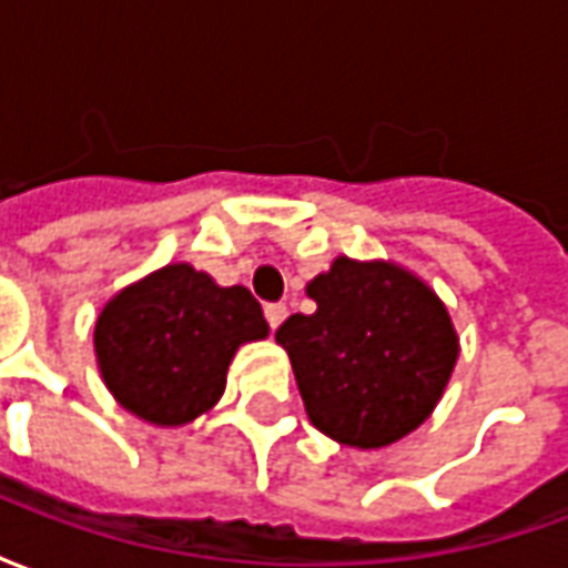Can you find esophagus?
I'll return each instance as SVG.
<instances>
[{
    "instance_id": "esophagus-1",
    "label": "esophagus",
    "mask_w": 568,
    "mask_h": 568,
    "mask_svg": "<svg viewBox=\"0 0 568 568\" xmlns=\"http://www.w3.org/2000/svg\"><path fill=\"white\" fill-rule=\"evenodd\" d=\"M264 316H267L271 328L276 332V328L285 322V316H288V307H285V304H267V307H264Z\"/></svg>"
}]
</instances>
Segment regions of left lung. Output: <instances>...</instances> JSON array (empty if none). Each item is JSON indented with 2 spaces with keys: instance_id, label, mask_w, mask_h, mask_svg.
Listing matches in <instances>:
<instances>
[{
  "instance_id": "obj_1",
  "label": "left lung",
  "mask_w": 568,
  "mask_h": 568,
  "mask_svg": "<svg viewBox=\"0 0 568 568\" xmlns=\"http://www.w3.org/2000/svg\"><path fill=\"white\" fill-rule=\"evenodd\" d=\"M316 313L280 325L307 417L322 435L381 450L432 417L459 358L435 288L395 261L337 255L307 283Z\"/></svg>"
}]
</instances>
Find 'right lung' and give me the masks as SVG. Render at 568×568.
Returning <instances> with one entry per match:
<instances>
[{"label": "right lung", "instance_id": "add662e5", "mask_svg": "<svg viewBox=\"0 0 568 568\" xmlns=\"http://www.w3.org/2000/svg\"><path fill=\"white\" fill-rule=\"evenodd\" d=\"M267 334L246 285H219L173 261L105 301L93 353L118 405L151 426L179 428L219 405L236 349Z\"/></svg>", "mask_w": 568, "mask_h": 568}]
</instances>
